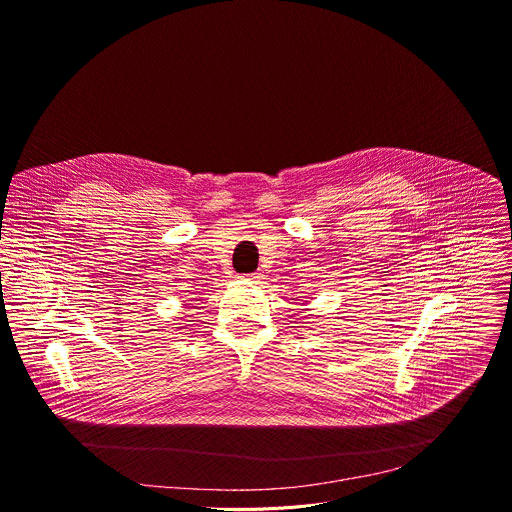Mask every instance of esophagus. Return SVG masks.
I'll use <instances>...</instances> for the list:
<instances>
[{"label":"esophagus","instance_id":"esophagus-1","mask_svg":"<svg viewBox=\"0 0 512 512\" xmlns=\"http://www.w3.org/2000/svg\"><path fill=\"white\" fill-rule=\"evenodd\" d=\"M241 280L251 282V284H257V282H259V275H257V273H247V275H241Z\"/></svg>","mask_w":512,"mask_h":512}]
</instances>
